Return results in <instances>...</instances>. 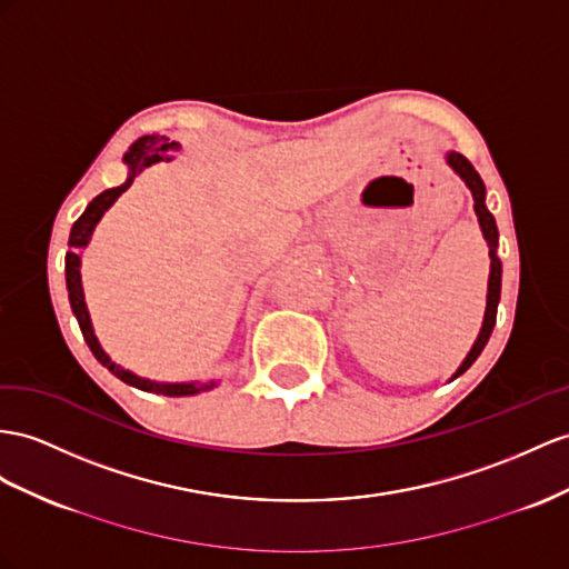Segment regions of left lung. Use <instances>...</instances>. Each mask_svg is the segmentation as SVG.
Here are the masks:
<instances>
[{
    "label": "left lung",
    "mask_w": 569,
    "mask_h": 569,
    "mask_svg": "<svg viewBox=\"0 0 569 569\" xmlns=\"http://www.w3.org/2000/svg\"><path fill=\"white\" fill-rule=\"evenodd\" d=\"M447 163L451 166V170H455L459 178L466 182V187L471 189L473 194V211L478 216V223H480V230H483V238L488 240V247H490V279H488V305H486V317H483V327H480V333L478 339L473 343V348L469 351V356L463 358V362L459 366V370L455 372V377L451 380H457L459 375H463L466 370H469L476 358L483 353V348L490 339L492 333V327H495V317H498V302H500V288H502V264L498 259V226H495V218L492 213L488 211L486 207V184L483 180H480V174L476 172V168L466 160L461 153L457 151H449L447 153Z\"/></svg>",
    "instance_id": "obj_1"
}]
</instances>
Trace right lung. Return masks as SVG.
<instances>
[{
  "label": "right lung",
  "instance_id": "obj_1",
  "mask_svg": "<svg viewBox=\"0 0 569 569\" xmlns=\"http://www.w3.org/2000/svg\"><path fill=\"white\" fill-rule=\"evenodd\" d=\"M174 146H178V143H174V141L168 143V139H163V137L158 139L156 134L141 137L132 146H129V151L122 158L127 168H129L127 180L120 187H112V189H106V192H100L89 203V207H86V211L79 216V221L71 226L69 252L64 257V273H67V290H69L71 312H74L83 339H86V343H89L91 353L96 356L100 366L108 368L114 377H118V380L132 385L141 391H153V395H163V397H192V395H199V391H203V389L216 387V382H203V385H197V382H151V380H146V377H139L134 372L120 368L118 362H112L110 356L103 351V348H100V343L96 339L91 315H89V308H86V300H83V286H81V250L91 242V236H93V230H96L100 218H103V213L112 207L114 199H118L124 192V189L134 182V178L143 168L158 163V160H168V151H172Z\"/></svg>",
  "mask_w": 569,
  "mask_h": 569
}]
</instances>
